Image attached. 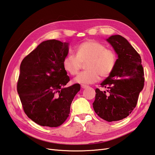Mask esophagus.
<instances>
[{
	"label": "esophagus",
	"mask_w": 155,
	"mask_h": 155,
	"mask_svg": "<svg viewBox=\"0 0 155 155\" xmlns=\"http://www.w3.org/2000/svg\"><path fill=\"white\" fill-rule=\"evenodd\" d=\"M81 87H82V88H88V86H87V85H85V84H82Z\"/></svg>",
	"instance_id": "esophagus-1"
}]
</instances>
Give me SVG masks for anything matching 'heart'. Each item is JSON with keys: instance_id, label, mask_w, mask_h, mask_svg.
I'll use <instances>...</instances> for the list:
<instances>
[{"instance_id": "b5f03b06", "label": "heart", "mask_w": 155, "mask_h": 155, "mask_svg": "<svg viewBox=\"0 0 155 155\" xmlns=\"http://www.w3.org/2000/svg\"><path fill=\"white\" fill-rule=\"evenodd\" d=\"M76 53L68 54L63 60L64 70L71 75H76L81 70L83 62H87V71L81 72L74 81L81 84H93L100 77L109 76L116 67L117 57L115 52L95 41H87L79 44Z\"/></svg>"}]
</instances>
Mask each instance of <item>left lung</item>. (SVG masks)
Segmentation results:
<instances>
[{"mask_svg":"<svg viewBox=\"0 0 155 155\" xmlns=\"http://www.w3.org/2000/svg\"><path fill=\"white\" fill-rule=\"evenodd\" d=\"M107 41L118 54L116 67L101 84L107 92L96 88L93 103L94 112L108 122L127 117L136 107L144 83L141 58L126 38L120 35L111 36Z\"/></svg>","mask_w":155,"mask_h":155,"instance_id":"1","label":"left lung"}]
</instances>
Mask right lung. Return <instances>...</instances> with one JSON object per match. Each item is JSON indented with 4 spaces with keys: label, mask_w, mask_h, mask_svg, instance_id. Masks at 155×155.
Instances as JSON below:
<instances>
[{
    "label": "right lung",
    "mask_w": 155,
    "mask_h": 155,
    "mask_svg": "<svg viewBox=\"0 0 155 155\" xmlns=\"http://www.w3.org/2000/svg\"><path fill=\"white\" fill-rule=\"evenodd\" d=\"M68 52L67 42L48 40L21 62L17 92L25 114L41 126L57 127L63 124L81 89L77 83L65 87L70 81L63 67Z\"/></svg>",
    "instance_id": "add662e5"
}]
</instances>
